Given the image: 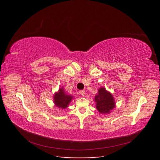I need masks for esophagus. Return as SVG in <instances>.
Returning a JSON list of instances; mask_svg holds the SVG:
<instances>
[{
  "instance_id": "obj_1",
  "label": "esophagus",
  "mask_w": 160,
  "mask_h": 160,
  "mask_svg": "<svg viewBox=\"0 0 160 160\" xmlns=\"http://www.w3.org/2000/svg\"><path fill=\"white\" fill-rule=\"evenodd\" d=\"M85 90H81L79 91V93L82 95V96H85Z\"/></svg>"
}]
</instances>
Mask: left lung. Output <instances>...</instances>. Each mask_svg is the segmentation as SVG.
Returning a JSON list of instances; mask_svg holds the SVG:
<instances>
[{"label": "left lung", "instance_id": "obj_1", "mask_svg": "<svg viewBox=\"0 0 160 160\" xmlns=\"http://www.w3.org/2000/svg\"><path fill=\"white\" fill-rule=\"evenodd\" d=\"M96 108L101 113H108L115 108V101L113 95L105 88L99 89L98 95L95 96Z\"/></svg>", "mask_w": 160, "mask_h": 160}]
</instances>
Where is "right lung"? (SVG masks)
<instances>
[{"instance_id": "1", "label": "right lung", "mask_w": 160, "mask_h": 160, "mask_svg": "<svg viewBox=\"0 0 160 160\" xmlns=\"http://www.w3.org/2000/svg\"><path fill=\"white\" fill-rule=\"evenodd\" d=\"M72 97L65 93L63 89H60L59 92L54 95V103L58 108L65 109L71 102Z\"/></svg>"}]
</instances>
